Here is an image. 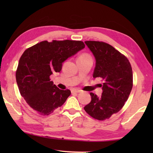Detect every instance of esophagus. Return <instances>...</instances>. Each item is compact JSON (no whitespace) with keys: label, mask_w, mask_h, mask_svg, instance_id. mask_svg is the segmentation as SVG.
I'll return each instance as SVG.
<instances>
[{"label":"esophagus","mask_w":153,"mask_h":153,"mask_svg":"<svg viewBox=\"0 0 153 153\" xmlns=\"http://www.w3.org/2000/svg\"><path fill=\"white\" fill-rule=\"evenodd\" d=\"M81 92V90H79V89H76V88H74L72 90V93H80Z\"/></svg>","instance_id":"obj_1"}]
</instances>
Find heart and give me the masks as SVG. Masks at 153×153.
I'll list each match as a JSON object with an SVG mask.
<instances>
[{"instance_id":"obj_1","label":"heart","mask_w":153,"mask_h":153,"mask_svg":"<svg viewBox=\"0 0 153 153\" xmlns=\"http://www.w3.org/2000/svg\"><path fill=\"white\" fill-rule=\"evenodd\" d=\"M80 57H83V58H86V57H89L88 56H87V55H85V54H83V55H82V56H81Z\"/></svg>"}]
</instances>
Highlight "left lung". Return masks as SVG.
I'll return each mask as SVG.
<instances>
[{
    "label": "left lung",
    "mask_w": 153,
    "mask_h": 153,
    "mask_svg": "<svg viewBox=\"0 0 153 153\" xmlns=\"http://www.w3.org/2000/svg\"><path fill=\"white\" fill-rule=\"evenodd\" d=\"M95 59L94 79H103L100 97L90 93L91 101L84 110L99 120L109 118L124 106L132 88V69L129 60L112 46L102 42L85 41Z\"/></svg>",
    "instance_id": "left-lung-1"
}]
</instances>
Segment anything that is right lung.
I'll return each instance as SVG.
<instances>
[{
  "label": "right lung",
  "instance_id": "obj_1",
  "mask_svg": "<svg viewBox=\"0 0 153 153\" xmlns=\"http://www.w3.org/2000/svg\"><path fill=\"white\" fill-rule=\"evenodd\" d=\"M83 48L81 41H43L24 52L19 61L16 80L21 95L33 110L48 116L65 102L70 91L58 88L50 76L60 72L62 63Z\"/></svg>",
  "mask_w": 153,
  "mask_h": 153
}]
</instances>
